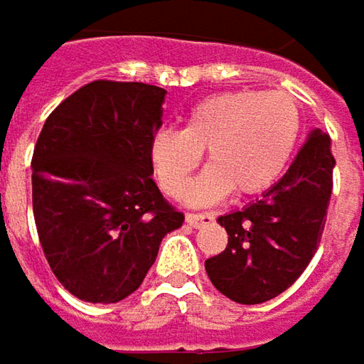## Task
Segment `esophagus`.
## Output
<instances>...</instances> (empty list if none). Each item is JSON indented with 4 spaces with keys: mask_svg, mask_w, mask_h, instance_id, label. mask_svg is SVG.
<instances>
[{
    "mask_svg": "<svg viewBox=\"0 0 364 364\" xmlns=\"http://www.w3.org/2000/svg\"><path fill=\"white\" fill-rule=\"evenodd\" d=\"M213 220H215L213 213H186V222H188L191 226H195V228L207 226V224H211Z\"/></svg>",
    "mask_w": 364,
    "mask_h": 364,
    "instance_id": "1",
    "label": "esophagus"
}]
</instances>
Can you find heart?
<instances>
[{"instance_id":"1","label":"heart","mask_w":364,"mask_h":364,"mask_svg":"<svg viewBox=\"0 0 364 364\" xmlns=\"http://www.w3.org/2000/svg\"><path fill=\"white\" fill-rule=\"evenodd\" d=\"M301 132V113L287 92L235 90L211 94L184 114V129L153 134L149 157L165 193L186 188L207 149L209 165L188 191L191 203H213L235 188L253 195L287 169Z\"/></svg>"}]
</instances>
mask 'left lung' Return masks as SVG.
Wrapping results in <instances>:
<instances>
[{"mask_svg": "<svg viewBox=\"0 0 364 364\" xmlns=\"http://www.w3.org/2000/svg\"><path fill=\"white\" fill-rule=\"evenodd\" d=\"M331 138L312 129L287 173L262 199L220 215L226 250L205 259L213 287L237 304H262L291 287L318 250L333 188Z\"/></svg>", "mask_w": 364, "mask_h": 364, "instance_id": "obj_1", "label": "left lung"}]
</instances>
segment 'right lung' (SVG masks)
I'll return each mask as SVG.
<instances>
[{
	"label": "right lung",
	"instance_id": "add662e5",
	"mask_svg": "<svg viewBox=\"0 0 364 364\" xmlns=\"http://www.w3.org/2000/svg\"><path fill=\"white\" fill-rule=\"evenodd\" d=\"M165 90L92 81L46 119L33 151V215L46 259L68 294L114 304L134 294L163 237L184 215L157 188L149 144Z\"/></svg>",
	"mask_w": 364,
	"mask_h": 364
}]
</instances>
